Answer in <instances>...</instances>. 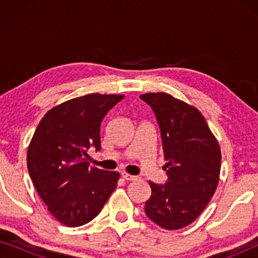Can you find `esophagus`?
Instances as JSON below:
<instances>
[{
    "label": "esophagus",
    "mask_w": 258,
    "mask_h": 258,
    "mask_svg": "<svg viewBox=\"0 0 258 258\" xmlns=\"http://www.w3.org/2000/svg\"><path fill=\"white\" fill-rule=\"evenodd\" d=\"M122 177L124 178L125 181H135V179H137L136 176L130 175V174H128V172H122Z\"/></svg>",
    "instance_id": "1"
}]
</instances>
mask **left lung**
Listing matches in <instances>:
<instances>
[{
	"label": "left lung",
	"mask_w": 258,
	"mask_h": 258,
	"mask_svg": "<svg viewBox=\"0 0 258 258\" xmlns=\"http://www.w3.org/2000/svg\"><path fill=\"white\" fill-rule=\"evenodd\" d=\"M153 109L161 129L165 170L164 184L149 182L147 216L167 230L192 223L216 191L221 149L199 109L167 93L140 96Z\"/></svg>",
	"instance_id": "left-lung-1"
}]
</instances>
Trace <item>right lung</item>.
I'll return each instance as SVG.
<instances>
[{
    "label": "right lung",
    "instance_id": "add662e5",
    "mask_svg": "<svg viewBox=\"0 0 258 258\" xmlns=\"http://www.w3.org/2000/svg\"><path fill=\"white\" fill-rule=\"evenodd\" d=\"M123 95L89 94L50 109L35 130L27 165L49 213L67 227H80L101 213L119 178L89 167L87 151L101 149L102 119Z\"/></svg>",
    "mask_w": 258,
    "mask_h": 258
}]
</instances>
